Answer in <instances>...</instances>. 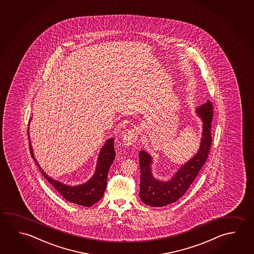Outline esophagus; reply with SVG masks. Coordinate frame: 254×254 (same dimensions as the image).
I'll use <instances>...</instances> for the list:
<instances>
[{
	"label": "esophagus",
	"mask_w": 254,
	"mask_h": 254,
	"mask_svg": "<svg viewBox=\"0 0 254 254\" xmlns=\"http://www.w3.org/2000/svg\"><path fill=\"white\" fill-rule=\"evenodd\" d=\"M138 131L135 129L127 130L123 135V143L125 146H130L137 140Z\"/></svg>",
	"instance_id": "obj_1"
}]
</instances>
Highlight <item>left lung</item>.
<instances>
[{
  "instance_id": "left-lung-1",
  "label": "left lung",
  "mask_w": 254,
  "mask_h": 254,
  "mask_svg": "<svg viewBox=\"0 0 254 254\" xmlns=\"http://www.w3.org/2000/svg\"><path fill=\"white\" fill-rule=\"evenodd\" d=\"M195 113L203 123L199 149L193 158L181 166L170 180L163 182L156 179L151 172L152 157L145 150L139 152V166L141 169L139 195L141 201L147 205L162 207L176 202L190 187L206 161L212 144L211 124L213 115L212 103L207 101L205 104L200 105L195 110Z\"/></svg>"
}]
</instances>
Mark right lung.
I'll list each match as a JSON object with an SVG mask.
<instances>
[{"mask_svg": "<svg viewBox=\"0 0 254 254\" xmlns=\"http://www.w3.org/2000/svg\"><path fill=\"white\" fill-rule=\"evenodd\" d=\"M31 120L32 118L30 119V121ZM28 137H29L30 152H31L32 158H34L42 175L62 195L64 198H65L67 201L73 204L89 207L93 204H96V202H98L103 197L107 186V175H108L109 169L115 158L113 138H109L104 143V145L102 147L97 158L96 171L91 178L82 184L76 185V186H70L59 182L58 180L51 178L44 171L42 170V167H40L38 163L37 159L34 157V150L32 148L31 140H30L29 133H28Z\"/></svg>", "mask_w": 254, "mask_h": 254, "instance_id": "right-lung-1", "label": "right lung"}]
</instances>
